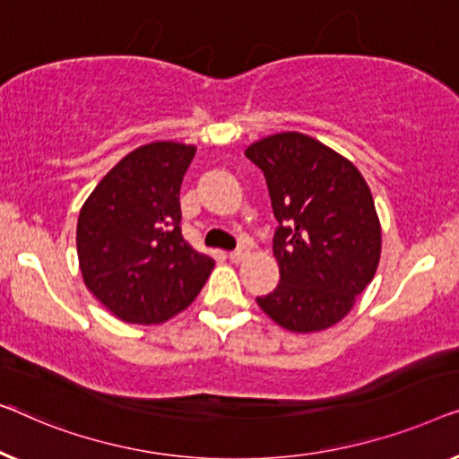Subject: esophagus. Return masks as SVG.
<instances>
[{
    "label": "esophagus",
    "mask_w": 459,
    "mask_h": 459,
    "mask_svg": "<svg viewBox=\"0 0 459 459\" xmlns=\"http://www.w3.org/2000/svg\"><path fill=\"white\" fill-rule=\"evenodd\" d=\"M245 257H247V249H245V247H238V249L230 251V254H229V260H230V262H235V264H238L241 260H245Z\"/></svg>",
    "instance_id": "1"
}]
</instances>
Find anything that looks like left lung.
Returning <instances> with one entry per match:
<instances>
[{
	"label": "left lung",
	"mask_w": 459,
	"mask_h": 459,
	"mask_svg": "<svg viewBox=\"0 0 459 459\" xmlns=\"http://www.w3.org/2000/svg\"><path fill=\"white\" fill-rule=\"evenodd\" d=\"M266 177L279 227L273 251L281 281L255 297L276 325L314 333L337 325L370 285L380 222L370 186L350 160L307 134L279 133L245 152Z\"/></svg>",
	"instance_id": "8db88e82"
}]
</instances>
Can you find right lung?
<instances>
[{"label": "right lung", "instance_id": "1", "mask_svg": "<svg viewBox=\"0 0 459 459\" xmlns=\"http://www.w3.org/2000/svg\"><path fill=\"white\" fill-rule=\"evenodd\" d=\"M195 147L158 141L122 158L81 208L76 251L89 291L120 320L158 325L202 291L214 260L180 230V185Z\"/></svg>", "mask_w": 459, "mask_h": 459}]
</instances>
